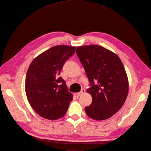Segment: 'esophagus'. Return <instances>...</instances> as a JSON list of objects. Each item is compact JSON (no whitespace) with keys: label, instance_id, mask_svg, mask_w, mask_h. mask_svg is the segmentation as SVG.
<instances>
[{"label":"esophagus","instance_id":"obj_1","mask_svg":"<svg viewBox=\"0 0 151 151\" xmlns=\"http://www.w3.org/2000/svg\"><path fill=\"white\" fill-rule=\"evenodd\" d=\"M84 93H85V89H81V91H80L79 93H76V95H77V96H80L83 95Z\"/></svg>","mask_w":151,"mask_h":151}]
</instances>
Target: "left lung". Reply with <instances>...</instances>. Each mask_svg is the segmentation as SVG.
<instances>
[{"instance_id": "1", "label": "left lung", "mask_w": 151, "mask_h": 151, "mask_svg": "<svg viewBox=\"0 0 151 151\" xmlns=\"http://www.w3.org/2000/svg\"><path fill=\"white\" fill-rule=\"evenodd\" d=\"M91 88L92 103L85 107L86 115L95 120L111 117L124 104L129 93V81L122 62L116 54L99 45L76 48Z\"/></svg>"}]
</instances>
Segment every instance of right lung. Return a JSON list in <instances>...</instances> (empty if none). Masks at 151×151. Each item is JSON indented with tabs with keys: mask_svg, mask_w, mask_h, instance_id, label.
Returning a JSON list of instances; mask_svg holds the SVG:
<instances>
[{
	"mask_svg": "<svg viewBox=\"0 0 151 151\" xmlns=\"http://www.w3.org/2000/svg\"><path fill=\"white\" fill-rule=\"evenodd\" d=\"M75 51V47H53L36 57L28 68L25 82L26 96L31 107L44 118L57 120L63 117L72 101V94L59 75Z\"/></svg>",
	"mask_w": 151,
	"mask_h": 151,
	"instance_id": "1",
	"label": "right lung"
}]
</instances>
